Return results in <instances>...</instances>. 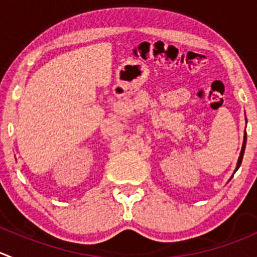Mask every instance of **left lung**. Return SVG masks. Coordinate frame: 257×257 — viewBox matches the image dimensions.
<instances>
[{
    "mask_svg": "<svg viewBox=\"0 0 257 257\" xmlns=\"http://www.w3.org/2000/svg\"><path fill=\"white\" fill-rule=\"evenodd\" d=\"M245 147H246V132H245V139H243V144H242V149H241L240 157H238V162H237V167H236V171L238 169V167L241 166V162H242V157H243V152H245ZM235 171V172H236Z\"/></svg>",
    "mask_w": 257,
    "mask_h": 257,
    "instance_id": "1",
    "label": "left lung"
}]
</instances>
